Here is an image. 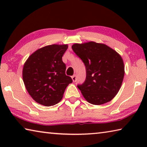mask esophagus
<instances>
[{
	"instance_id": "34e87169",
	"label": "esophagus",
	"mask_w": 147,
	"mask_h": 147,
	"mask_svg": "<svg viewBox=\"0 0 147 147\" xmlns=\"http://www.w3.org/2000/svg\"><path fill=\"white\" fill-rule=\"evenodd\" d=\"M72 79H73V81L74 82H75L76 81V74H74V75L72 76Z\"/></svg>"
}]
</instances>
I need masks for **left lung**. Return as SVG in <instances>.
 Instances as JSON below:
<instances>
[{
	"label": "left lung",
	"instance_id": "obj_1",
	"mask_svg": "<svg viewBox=\"0 0 147 147\" xmlns=\"http://www.w3.org/2000/svg\"><path fill=\"white\" fill-rule=\"evenodd\" d=\"M72 49L86 67L85 81L77 85L86 100L94 105L112 100L119 91L124 75L121 56L106 45L93 41L74 44Z\"/></svg>",
	"mask_w": 147,
	"mask_h": 147
}]
</instances>
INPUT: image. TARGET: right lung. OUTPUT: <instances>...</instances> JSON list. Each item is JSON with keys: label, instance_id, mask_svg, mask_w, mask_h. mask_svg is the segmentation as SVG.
<instances>
[{"label": "right lung", "instance_id": "1", "mask_svg": "<svg viewBox=\"0 0 147 147\" xmlns=\"http://www.w3.org/2000/svg\"><path fill=\"white\" fill-rule=\"evenodd\" d=\"M67 45H52L38 49L24 65L23 78L26 90L34 100L45 106L55 105L61 100L69 84L62 61Z\"/></svg>", "mask_w": 147, "mask_h": 147}]
</instances>
